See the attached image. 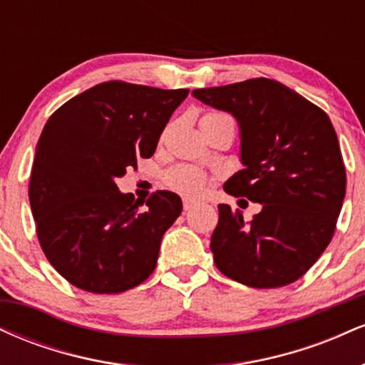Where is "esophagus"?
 Wrapping results in <instances>:
<instances>
[{
  "label": "esophagus",
  "mask_w": 365,
  "mask_h": 365,
  "mask_svg": "<svg viewBox=\"0 0 365 365\" xmlns=\"http://www.w3.org/2000/svg\"><path fill=\"white\" fill-rule=\"evenodd\" d=\"M195 206H197L195 200H192V199H183V209H185V211H190V209L195 207Z\"/></svg>",
  "instance_id": "34e87169"
}]
</instances>
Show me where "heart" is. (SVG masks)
Here are the masks:
<instances>
[{
  "label": "heart",
  "mask_w": 365,
  "mask_h": 365,
  "mask_svg": "<svg viewBox=\"0 0 365 365\" xmlns=\"http://www.w3.org/2000/svg\"><path fill=\"white\" fill-rule=\"evenodd\" d=\"M220 113H209L206 116H216ZM168 185L173 188V190L180 192L183 195H190V197H197L202 194L206 190L207 185V177L204 171H200L195 166H188V165H182L173 168L168 173Z\"/></svg>",
  "instance_id": "heart-1"
}]
</instances>
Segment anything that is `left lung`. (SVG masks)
Instances as JSON below:
<instances>
[{
	"mask_svg": "<svg viewBox=\"0 0 365 365\" xmlns=\"http://www.w3.org/2000/svg\"><path fill=\"white\" fill-rule=\"evenodd\" d=\"M192 96L237 120L244 170L223 188L261 204L250 223L228 204L217 206L211 237L216 267L252 288L297 282L328 247L345 199V166L331 120L271 78L195 89Z\"/></svg>",
	"mask_w": 365,
	"mask_h": 365,
	"instance_id": "obj_1",
	"label": "left lung"
}]
</instances>
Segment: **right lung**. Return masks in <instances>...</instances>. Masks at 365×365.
<instances>
[{"label":"right lung","mask_w":365,"mask_h":365,"mask_svg":"<svg viewBox=\"0 0 365 365\" xmlns=\"http://www.w3.org/2000/svg\"><path fill=\"white\" fill-rule=\"evenodd\" d=\"M188 89L104 82L49 116L32 165L29 200L46 257L66 282L121 293L149 278L182 199L159 190L140 206L116 178L150 158Z\"/></svg>","instance_id":"add662e5"}]
</instances>
